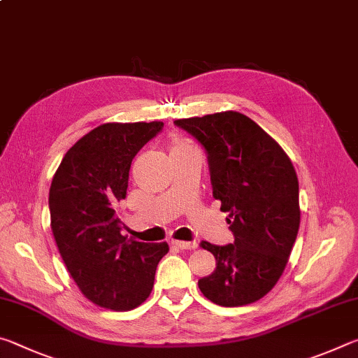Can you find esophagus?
<instances>
[{
	"instance_id": "obj_1",
	"label": "esophagus",
	"mask_w": 358,
	"mask_h": 358,
	"mask_svg": "<svg viewBox=\"0 0 358 358\" xmlns=\"http://www.w3.org/2000/svg\"><path fill=\"white\" fill-rule=\"evenodd\" d=\"M172 245L175 248H178V250H196V248H197L196 241H178V240H175V241H172Z\"/></svg>"
}]
</instances>
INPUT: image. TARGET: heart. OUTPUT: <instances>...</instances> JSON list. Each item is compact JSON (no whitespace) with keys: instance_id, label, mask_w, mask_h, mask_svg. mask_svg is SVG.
I'll list each match as a JSON object with an SVG mask.
<instances>
[{"instance_id":"heart-1","label":"heart","mask_w":358,"mask_h":358,"mask_svg":"<svg viewBox=\"0 0 358 358\" xmlns=\"http://www.w3.org/2000/svg\"><path fill=\"white\" fill-rule=\"evenodd\" d=\"M183 147H186V143H177V145H173L172 151H173V150H178V148H183Z\"/></svg>"}]
</instances>
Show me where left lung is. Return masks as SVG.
<instances>
[{"mask_svg": "<svg viewBox=\"0 0 358 358\" xmlns=\"http://www.w3.org/2000/svg\"><path fill=\"white\" fill-rule=\"evenodd\" d=\"M207 153L213 197L234 243L201 246L216 259L199 289L220 306H243L275 287L300 226L299 180L282 148L251 118L221 112L173 121Z\"/></svg>", "mask_w": 358, "mask_h": 358, "instance_id": "left-lung-1", "label": "left lung"}]
</instances>
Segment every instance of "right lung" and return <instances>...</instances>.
Returning <instances> with one entry per match:
<instances>
[{
  "mask_svg": "<svg viewBox=\"0 0 358 358\" xmlns=\"http://www.w3.org/2000/svg\"><path fill=\"white\" fill-rule=\"evenodd\" d=\"M162 128V121L101 124L69 148L52 180L48 208L59 254L82 294L107 310L142 305L169 252L166 241L123 237L117 216L132 159Z\"/></svg>",
  "mask_w": 358,
  "mask_h": 358,
  "instance_id": "right-lung-1",
  "label": "right lung"
}]
</instances>
